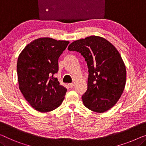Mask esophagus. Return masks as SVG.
Wrapping results in <instances>:
<instances>
[{"label":"esophagus","instance_id":"esophagus-1","mask_svg":"<svg viewBox=\"0 0 146 146\" xmlns=\"http://www.w3.org/2000/svg\"><path fill=\"white\" fill-rule=\"evenodd\" d=\"M73 86H74V84L73 83H69V86L70 87V88H73Z\"/></svg>","mask_w":146,"mask_h":146}]
</instances>
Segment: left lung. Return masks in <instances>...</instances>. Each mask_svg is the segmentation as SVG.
Wrapping results in <instances>:
<instances>
[{
    "label": "left lung",
    "mask_w": 146,
    "mask_h": 146,
    "mask_svg": "<svg viewBox=\"0 0 146 146\" xmlns=\"http://www.w3.org/2000/svg\"><path fill=\"white\" fill-rule=\"evenodd\" d=\"M68 50L79 52L88 67V88L82 96L84 106L100 113L112 108L127 79L125 63L116 48L107 39L92 35L73 41Z\"/></svg>",
    "instance_id": "1"
}]
</instances>
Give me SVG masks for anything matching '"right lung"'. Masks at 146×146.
I'll use <instances>...</instances> for the list:
<instances>
[{"instance_id":"obj_1","label":"right lung","mask_w":146,"mask_h":146,"mask_svg":"<svg viewBox=\"0 0 146 146\" xmlns=\"http://www.w3.org/2000/svg\"><path fill=\"white\" fill-rule=\"evenodd\" d=\"M69 43L41 37L29 43L19 54L17 63L19 88L36 111H53L65 98L67 89L54 75L58 71V58Z\"/></svg>"}]
</instances>
